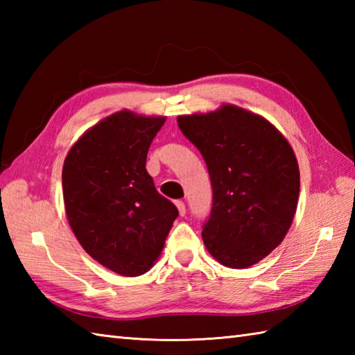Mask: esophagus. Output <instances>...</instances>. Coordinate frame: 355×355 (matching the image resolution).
Returning a JSON list of instances; mask_svg holds the SVG:
<instances>
[{
    "label": "esophagus",
    "instance_id": "34e87169",
    "mask_svg": "<svg viewBox=\"0 0 355 355\" xmlns=\"http://www.w3.org/2000/svg\"><path fill=\"white\" fill-rule=\"evenodd\" d=\"M175 205H177V209H178L180 215L184 216V215H186V205H184V202H183V201H177Z\"/></svg>",
    "mask_w": 355,
    "mask_h": 355
}]
</instances>
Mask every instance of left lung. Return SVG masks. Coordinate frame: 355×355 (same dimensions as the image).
<instances>
[{"label":"left lung","mask_w":355,"mask_h":355,"mask_svg":"<svg viewBox=\"0 0 355 355\" xmlns=\"http://www.w3.org/2000/svg\"><path fill=\"white\" fill-rule=\"evenodd\" d=\"M207 164L214 202L202 227L207 252L224 267L247 268L282 243L297 209V158L267 119L224 103L177 119Z\"/></svg>","instance_id":"obj_1"}]
</instances>
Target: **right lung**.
<instances>
[{"label":"right lung","instance_id":"obj_1","mask_svg":"<svg viewBox=\"0 0 355 355\" xmlns=\"http://www.w3.org/2000/svg\"><path fill=\"white\" fill-rule=\"evenodd\" d=\"M166 117L117 111L74 143L62 168L65 214L82 248L103 267L134 277L160 256L178 216L146 171Z\"/></svg>","mask_w":355,"mask_h":355}]
</instances>
